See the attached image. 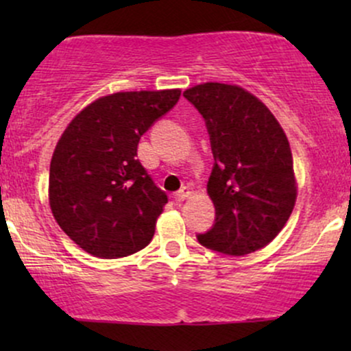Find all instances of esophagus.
<instances>
[{"mask_svg":"<svg viewBox=\"0 0 351 351\" xmlns=\"http://www.w3.org/2000/svg\"><path fill=\"white\" fill-rule=\"evenodd\" d=\"M189 196H191V189H189L188 186H183L180 189V191L175 193V199L178 201V203H181V201H184V199H188Z\"/></svg>","mask_w":351,"mask_h":351,"instance_id":"obj_1","label":"esophagus"}]
</instances>
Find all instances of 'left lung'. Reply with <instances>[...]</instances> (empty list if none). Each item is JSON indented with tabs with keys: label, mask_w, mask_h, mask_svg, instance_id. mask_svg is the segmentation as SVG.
Returning <instances> with one entry per match:
<instances>
[{
	"label": "left lung",
	"mask_w": 351,
	"mask_h": 351,
	"mask_svg": "<svg viewBox=\"0 0 351 351\" xmlns=\"http://www.w3.org/2000/svg\"><path fill=\"white\" fill-rule=\"evenodd\" d=\"M183 95L206 120L215 156L208 195L216 223L204 247L245 256L284 229L297 199L291 145L264 102L239 86L204 82Z\"/></svg>",
	"instance_id": "left-lung-1"
}]
</instances>
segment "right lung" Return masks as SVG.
Listing matches in <instances>:
<instances>
[{
  "mask_svg": "<svg viewBox=\"0 0 351 351\" xmlns=\"http://www.w3.org/2000/svg\"><path fill=\"white\" fill-rule=\"evenodd\" d=\"M180 95V88L104 95L60 135L51 158L49 206L60 229L86 252L119 259L152 241L168 196L136 160V148Z\"/></svg>",
  "mask_w": 351,
  "mask_h": 351,
  "instance_id": "add662e5",
  "label": "right lung"
}]
</instances>
